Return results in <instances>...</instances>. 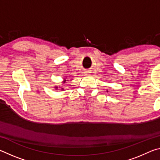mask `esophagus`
<instances>
[{"instance_id":"1","label":"esophagus","mask_w":160,"mask_h":160,"mask_svg":"<svg viewBox=\"0 0 160 160\" xmlns=\"http://www.w3.org/2000/svg\"><path fill=\"white\" fill-rule=\"evenodd\" d=\"M85 73H86V74H90V72H89V71H86Z\"/></svg>"}]
</instances>
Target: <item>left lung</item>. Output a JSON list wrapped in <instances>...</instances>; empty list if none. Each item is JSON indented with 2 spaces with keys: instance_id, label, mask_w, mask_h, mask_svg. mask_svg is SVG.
<instances>
[{
  "instance_id": "obj_1",
  "label": "left lung",
  "mask_w": 160,
  "mask_h": 160,
  "mask_svg": "<svg viewBox=\"0 0 160 160\" xmlns=\"http://www.w3.org/2000/svg\"><path fill=\"white\" fill-rule=\"evenodd\" d=\"M107 92H108V90H107Z\"/></svg>"
}]
</instances>
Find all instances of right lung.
I'll use <instances>...</instances> for the list:
<instances>
[{
  "instance_id": "right-lung-1",
  "label": "right lung",
  "mask_w": 160,
  "mask_h": 160,
  "mask_svg": "<svg viewBox=\"0 0 160 160\" xmlns=\"http://www.w3.org/2000/svg\"><path fill=\"white\" fill-rule=\"evenodd\" d=\"M66 78H67V77H66ZM66 78H64V80L63 81V83H64L65 82H66ZM59 88H60V87H59ZM61 91H63V88H62V87H61ZM54 88H55L56 90H58V88L57 86H55V87H54Z\"/></svg>"
}]
</instances>
